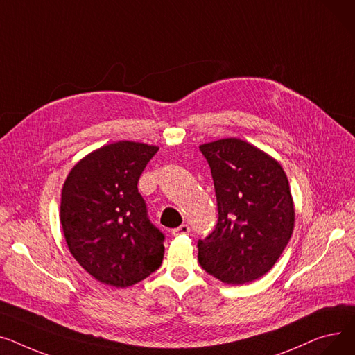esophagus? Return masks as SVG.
Listing matches in <instances>:
<instances>
[{
	"mask_svg": "<svg viewBox=\"0 0 355 355\" xmlns=\"http://www.w3.org/2000/svg\"><path fill=\"white\" fill-rule=\"evenodd\" d=\"M191 232V227H189V225H186V223H183V225H180L179 227H175L173 231H172V235L173 236H179V235H187Z\"/></svg>",
	"mask_w": 355,
	"mask_h": 355,
	"instance_id": "34e87169",
	"label": "esophagus"
}]
</instances>
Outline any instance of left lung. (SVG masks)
<instances>
[{
	"label": "left lung",
	"mask_w": 355,
	"mask_h": 355,
	"mask_svg": "<svg viewBox=\"0 0 355 355\" xmlns=\"http://www.w3.org/2000/svg\"><path fill=\"white\" fill-rule=\"evenodd\" d=\"M209 163L218 223L198 242V259L216 279L242 285L263 277L294 231L295 211L281 164L241 139L200 144Z\"/></svg>",
	"instance_id": "1"
}]
</instances>
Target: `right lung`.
Segmentation results:
<instances>
[{"label":"right lung","instance_id":"1","mask_svg":"<svg viewBox=\"0 0 355 355\" xmlns=\"http://www.w3.org/2000/svg\"><path fill=\"white\" fill-rule=\"evenodd\" d=\"M159 148L117 141L69 173L60 220L74 259L101 284L132 286L162 265L164 235L150 222L137 182Z\"/></svg>","mask_w":355,"mask_h":355}]
</instances>
